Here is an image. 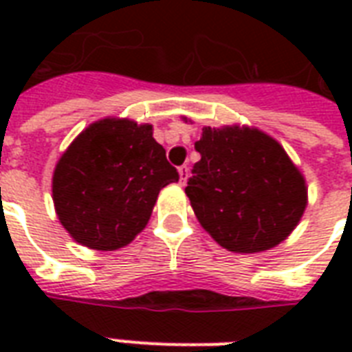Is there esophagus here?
<instances>
[{"label":"esophagus","mask_w":352,"mask_h":352,"mask_svg":"<svg viewBox=\"0 0 352 352\" xmlns=\"http://www.w3.org/2000/svg\"><path fill=\"white\" fill-rule=\"evenodd\" d=\"M186 179H188V168L186 166H181V168H179V181H181V184H184Z\"/></svg>","instance_id":"esophagus-1"}]
</instances>
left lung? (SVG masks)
<instances>
[{
	"label": "left lung",
	"instance_id": "8db88e82",
	"mask_svg": "<svg viewBox=\"0 0 352 352\" xmlns=\"http://www.w3.org/2000/svg\"><path fill=\"white\" fill-rule=\"evenodd\" d=\"M195 149L201 160L186 195L221 246L254 254L289 237L305 212L307 186L279 142L254 127H203Z\"/></svg>",
	"mask_w": 352,
	"mask_h": 352
}]
</instances>
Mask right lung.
<instances>
[{
	"label": "right lung",
	"instance_id": "add662e5",
	"mask_svg": "<svg viewBox=\"0 0 352 352\" xmlns=\"http://www.w3.org/2000/svg\"><path fill=\"white\" fill-rule=\"evenodd\" d=\"M177 181L153 127L104 118L80 133L58 160L52 201L74 241L117 250L142 232L160 190Z\"/></svg>",
	"mask_w": 352,
	"mask_h": 352
}]
</instances>
